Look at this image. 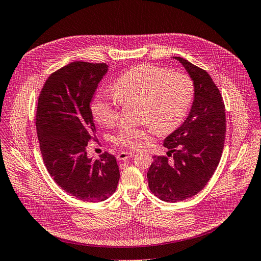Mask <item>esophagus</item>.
I'll return each mask as SVG.
<instances>
[{
  "label": "esophagus",
  "mask_w": 261,
  "mask_h": 261,
  "mask_svg": "<svg viewBox=\"0 0 261 261\" xmlns=\"http://www.w3.org/2000/svg\"><path fill=\"white\" fill-rule=\"evenodd\" d=\"M134 155L132 152H127V151H121V152H119L118 155H117V159L119 160V161H127L129 158H131V157H133Z\"/></svg>",
  "instance_id": "1"
}]
</instances>
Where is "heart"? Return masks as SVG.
Returning a JSON list of instances; mask_svg holds the SVG:
<instances>
[{"mask_svg": "<svg viewBox=\"0 0 261 261\" xmlns=\"http://www.w3.org/2000/svg\"><path fill=\"white\" fill-rule=\"evenodd\" d=\"M114 94L100 93L92 104L94 119L110 127L118 119L120 105L137 103L139 127H122L111 140L121 147L139 148L153 130L168 133L185 119L194 100V82L185 73L170 72L152 64H141L121 75L113 86Z\"/></svg>", "mask_w": 261, "mask_h": 261, "instance_id": "b5f03b06", "label": "heart"}]
</instances>
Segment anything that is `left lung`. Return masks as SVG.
Returning a JSON list of instances; mask_svg holds the SVG:
<instances>
[{
    "label": "left lung",
    "mask_w": 261,
    "mask_h": 261,
    "mask_svg": "<svg viewBox=\"0 0 261 261\" xmlns=\"http://www.w3.org/2000/svg\"><path fill=\"white\" fill-rule=\"evenodd\" d=\"M174 58L194 81L195 100L184 123L163 143L168 157L153 156L147 172L150 191L166 202L186 200L204 188L218 167L226 138L225 103L217 86L205 70Z\"/></svg>",
    "instance_id": "left-lung-1"
}]
</instances>
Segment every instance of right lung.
Masks as SVG:
<instances>
[{"instance_id":"add662e5","label":"right lung","mask_w":261,"mask_h":261,"mask_svg":"<svg viewBox=\"0 0 261 261\" xmlns=\"http://www.w3.org/2000/svg\"><path fill=\"white\" fill-rule=\"evenodd\" d=\"M108 70L106 63L71 62L49 75L38 95L35 125L45 167L67 194L87 202L112 196L120 176L114 155L93 160L86 151L96 134L90 103Z\"/></svg>"}]
</instances>
